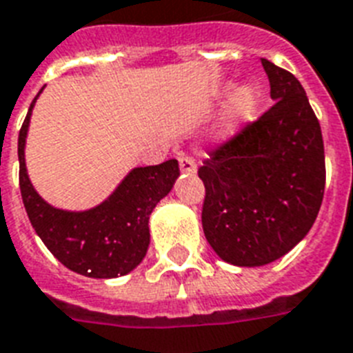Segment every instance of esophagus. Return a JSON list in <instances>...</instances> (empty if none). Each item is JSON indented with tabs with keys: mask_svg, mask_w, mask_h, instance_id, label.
<instances>
[{
	"mask_svg": "<svg viewBox=\"0 0 353 353\" xmlns=\"http://www.w3.org/2000/svg\"><path fill=\"white\" fill-rule=\"evenodd\" d=\"M179 170H181L183 174H196V161H194L190 156L181 154V156H179Z\"/></svg>",
	"mask_w": 353,
	"mask_h": 353,
	"instance_id": "esophagus-1",
	"label": "esophagus"
}]
</instances>
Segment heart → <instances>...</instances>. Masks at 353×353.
Wrapping results in <instances>:
<instances>
[{
	"instance_id": "b5f03b06",
	"label": "heart",
	"mask_w": 353,
	"mask_h": 353,
	"mask_svg": "<svg viewBox=\"0 0 353 353\" xmlns=\"http://www.w3.org/2000/svg\"><path fill=\"white\" fill-rule=\"evenodd\" d=\"M261 107V92L254 85L245 83L237 87L230 96L225 116V132L228 136H236L246 125L256 119Z\"/></svg>"
}]
</instances>
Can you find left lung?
<instances>
[{"label": "left lung", "instance_id": "left-lung-1", "mask_svg": "<svg viewBox=\"0 0 353 353\" xmlns=\"http://www.w3.org/2000/svg\"><path fill=\"white\" fill-rule=\"evenodd\" d=\"M276 105L199 168L203 230L223 261L263 266L310 232L325 194V147L305 88L261 59Z\"/></svg>", "mask_w": 353, "mask_h": 353}]
</instances>
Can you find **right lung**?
I'll return each instance as SVG.
<instances>
[{"label": "right lung", "instance_id": "right-lung-1", "mask_svg": "<svg viewBox=\"0 0 353 353\" xmlns=\"http://www.w3.org/2000/svg\"><path fill=\"white\" fill-rule=\"evenodd\" d=\"M39 94L30 103L18 139L19 188L28 219L39 239L68 270L96 279L127 276L147 256L148 219L179 177V165L168 159L156 167L132 168L105 201L88 210L56 208L37 194L25 165L28 125Z\"/></svg>", "mask_w": 353, "mask_h": 353}]
</instances>
